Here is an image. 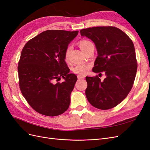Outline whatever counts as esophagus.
Masks as SVG:
<instances>
[{
    "label": "esophagus",
    "mask_w": 150,
    "mask_h": 150,
    "mask_svg": "<svg viewBox=\"0 0 150 150\" xmlns=\"http://www.w3.org/2000/svg\"><path fill=\"white\" fill-rule=\"evenodd\" d=\"M77 78H78V79H84V76H82V75H78Z\"/></svg>",
    "instance_id": "obj_1"
}]
</instances>
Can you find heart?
I'll return each instance as SVG.
<instances>
[{"label": "heart", "mask_w": 150, "mask_h": 150, "mask_svg": "<svg viewBox=\"0 0 150 150\" xmlns=\"http://www.w3.org/2000/svg\"><path fill=\"white\" fill-rule=\"evenodd\" d=\"M92 45H93L92 42L86 40H81L79 42L80 48L82 50L83 52L85 50H86L88 48H89L90 46ZM70 51L71 46H68L67 49L66 50L65 54V58L66 60L68 59V55H69ZM90 68H91V65H90L89 64H79V65H76L74 68H73L72 71L76 74H78L79 75H84L87 74V71L90 69Z\"/></svg>", "instance_id": "1"}]
</instances>
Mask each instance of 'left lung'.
I'll return each instance as SVG.
<instances>
[{"instance_id": "1", "label": "left lung", "mask_w": 150, "mask_h": 150, "mask_svg": "<svg viewBox=\"0 0 150 150\" xmlns=\"http://www.w3.org/2000/svg\"><path fill=\"white\" fill-rule=\"evenodd\" d=\"M96 45L98 56L92 71H104L101 81L95 76H86L87 99L95 108L107 110L120 104L129 93L137 71L134 44L126 34L113 26H97L80 30Z\"/></svg>"}]
</instances>
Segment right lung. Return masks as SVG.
Listing matches in <instances>:
<instances>
[{
    "mask_svg": "<svg viewBox=\"0 0 150 150\" xmlns=\"http://www.w3.org/2000/svg\"><path fill=\"white\" fill-rule=\"evenodd\" d=\"M78 33L48 30L24 46L18 63L19 85L25 99L38 113L57 116L68 109L77 77L69 74L65 54ZM62 77L65 81L60 83Z\"/></svg>",
    "mask_w": 150,
    "mask_h": 150,
    "instance_id": "right-lung-1",
    "label": "right lung"
}]
</instances>
